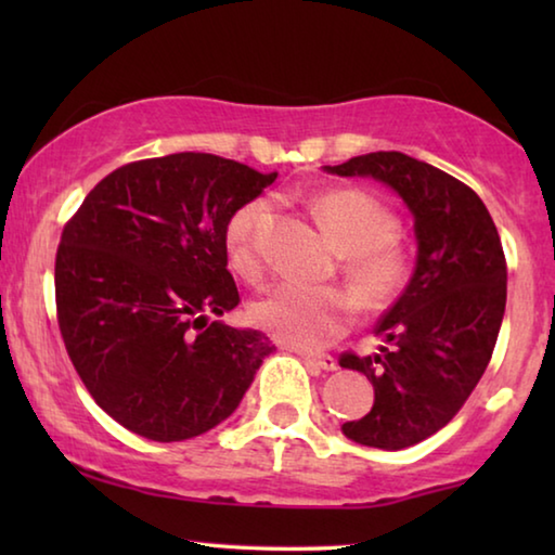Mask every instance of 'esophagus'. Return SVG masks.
Listing matches in <instances>:
<instances>
[{
  "mask_svg": "<svg viewBox=\"0 0 555 555\" xmlns=\"http://www.w3.org/2000/svg\"><path fill=\"white\" fill-rule=\"evenodd\" d=\"M300 360H304L306 364H311V367L325 370V372L337 370V360H335V357H331V354H308V352H300Z\"/></svg>",
  "mask_w": 555,
  "mask_h": 555,
  "instance_id": "34e87169",
  "label": "esophagus"
}]
</instances>
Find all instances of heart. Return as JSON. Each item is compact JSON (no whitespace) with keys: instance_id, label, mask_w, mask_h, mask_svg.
<instances>
[{"instance_id":"b5f03b06","label":"heart","mask_w":555,"mask_h":555,"mask_svg":"<svg viewBox=\"0 0 555 555\" xmlns=\"http://www.w3.org/2000/svg\"><path fill=\"white\" fill-rule=\"evenodd\" d=\"M315 220L335 249L345 255V276L364 308H384L406 284L409 261L393 244L397 220L370 193L327 191L311 201ZM274 220L271 203L257 198L232 215L224 230L230 267L257 281L264 271L261 237ZM251 318L276 340L300 350H315L340 337L354 318V304L345 291L315 288L296 281L264 291L251 304Z\"/></svg>"}]
</instances>
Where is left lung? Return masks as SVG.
I'll list each match as a JSON object with an SVG mask.
<instances>
[{"label":"left lung","mask_w":555,"mask_h":555,"mask_svg":"<svg viewBox=\"0 0 555 555\" xmlns=\"http://www.w3.org/2000/svg\"><path fill=\"white\" fill-rule=\"evenodd\" d=\"M343 178H374L406 205L416 267L403 294L374 327L379 352L343 354L340 367L372 382L374 403L343 424L360 446L401 450L438 434L490 364L506 306L500 234L473 188L401 152L323 166Z\"/></svg>","instance_id":"8db88e82"}]
</instances>
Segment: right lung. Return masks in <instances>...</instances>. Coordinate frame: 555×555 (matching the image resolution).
<instances>
[{
  "label": "right lung",
  "mask_w": 555,
  "mask_h": 555,
  "mask_svg": "<svg viewBox=\"0 0 555 555\" xmlns=\"http://www.w3.org/2000/svg\"><path fill=\"white\" fill-rule=\"evenodd\" d=\"M274 181L212 154L146 158L102 178L65 224L55 257L65 350L131 434L173 443L222 424L276 350L261 331L220 321L240 304L224 230Z\"/></svg>",
  "instance_id": "add662e5"
}]
</instances>
